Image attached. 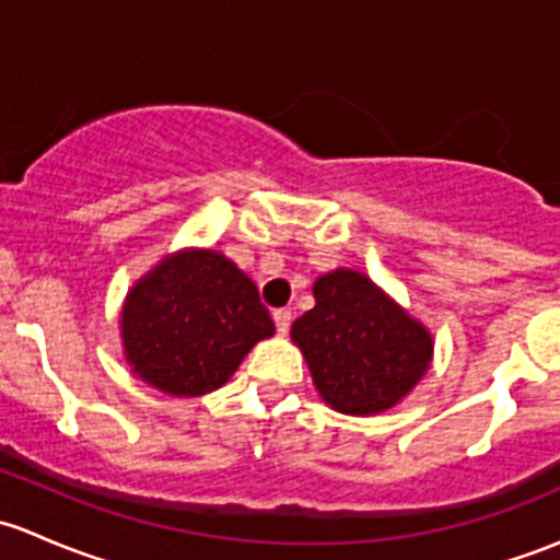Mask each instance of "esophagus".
Wrapping results in <instances>:
<instances>
[{
    "label": "esophagus",
    "mask_w": 560,
    "mask_h": 560,
    "mask_svg": "<svg viewBox=\"0 0 560 560\" xmlns=\"http://www.w3.org/2000/svg\"><path fill=\"white\" fill-rule=\"evenodd\" d=\"M273 322H276V330L284 336V332H290V327H292V312L290 308H276Z\"/></svg>",
    "instance_id": "obj_1"
}]
</instances>
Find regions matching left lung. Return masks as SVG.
I'll return each mask as SVG.
<instances>
[{
  "instance_id": "1",
  "label": "left lung",
  "mask_w": 560,
  "mask_h": 560,
  "mask_svg": "<svg viewBox=\"0 0 560 560\" xmlns=\"http://www.w3.org/2000/svg\"><path fill=\"white\" fill-rule=\"evenodd\" d=\"M314 298L292 338L322 398L343 415H376L398 404L428 371L431 332L358 270L322 276Z\"/></svg>"
}]
</instances>
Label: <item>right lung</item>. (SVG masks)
<instances>
[{
	"instance_id": "right-lung-1",
	"label": "right lung",
	"mask_w": 560,
	"mask_h": 560,
	"mask_svg": "<svg viewBox=\"0 0 560 560\" xmlns=\"http://www.w3.org/2000/svg\"><path fill=\"white\" fill-rule=\"evenodd\" d=\"M273 330L254 281L211 248L162 259L132 287L121 314L135 374L180 398L222 387Z\"/></svg>"
}]
</instances>
